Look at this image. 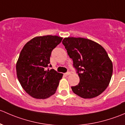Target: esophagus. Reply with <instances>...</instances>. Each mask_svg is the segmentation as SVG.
Masks as SVG:
<instances>
[{
  "label": "esophagus",
  "mask_w": 125,
  "mask_h": 125,
  "mask_svg": "<svg viewBox=\"0 0 125 125\" xmlns=\"http://www.w3.org/2000/svg\"><path fill=\"white\" fill-rule=\"evenodd\" d=\"M71 74V73H70V72H67L66 73H65V75H67V76H68V75H70V74Z\"/></svg>",
  "instance_id": "1"
}]
</instances>
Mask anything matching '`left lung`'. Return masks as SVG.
<instances>
[{
	"mask_svg": "<svg viewBox=\"0 0 125 125\" xmlns=\"http://www.w3.org/2000/svg\"><path fill=\"white\" fill-rule=\"evenodd\" d=\"M62 43L73 61L80 79L72 87L74 94L84 99L97 97L106 90L113 74V63L105 49L84 38L67 37Z\"/></svg>",
	"mask_w": 125,
	"mask_h": 125,
	"instance_id": "left-lung-1",
	"label": "left lung"
}]
</instances>
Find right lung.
Returning <instances> with one entry per match:
<instances>
[{"mask_svg":"<svg viewBox=\"0 0 125 125\" xmlns=\"http://www.w3.org/2000/svg\"><path fill=\"white\" fill-rule=\"evenodd\" d=\"M62 40L56 35L36 37L21 51L16 64L17 76L24 90L34 98L45 99L56 92L63 74L46 68L52 50Z\"/></svg>","mask_w":125,"mask_h":125,"instance_id":"add662e5","label":"right lung"}]
</instances>
